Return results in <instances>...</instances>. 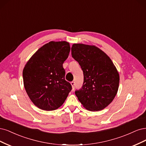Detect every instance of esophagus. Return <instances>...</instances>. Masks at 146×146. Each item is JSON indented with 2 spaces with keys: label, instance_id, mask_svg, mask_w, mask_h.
I'll return each instance as SVG.
<instances>
[{
  "label": "esophagus",
  "instance_id": "obj_1",
  "mask_svg": "<svg viewBox=\"0 0 146 146\" xmlns=\"http://www.w3.org/2000/svg\"><path fill=\"white\" fill-rule=\"evenodd\" d=\"M71 85L72 86V88H73V90H74V86H75V82L74 81L71 82Z\"/></svg>",
  "mask_w": 146,
  "mask_h": 146
}]
</instances>
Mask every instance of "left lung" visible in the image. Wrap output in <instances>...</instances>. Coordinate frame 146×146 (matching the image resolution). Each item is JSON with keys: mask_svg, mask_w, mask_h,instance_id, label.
I'll return each instance as SVG.
<instances>
[{"mask_svg": "<svg viewBox=\"0 0 146 146\" xmlns=\"http://www.w3.org/2000/svg\"><path fill=\"white\" fill-rule=\"evenodd\" d=\"M72 55L84 74L83 85L75 91L78 100L88 110L104 109L113 100L119 87V73L113 63L94 45L74 44Z\"/></svg>", "mask_w": 146, "mask_h": 146, "instance_id": "obj_1", "label": "left lung"}]
</instances>
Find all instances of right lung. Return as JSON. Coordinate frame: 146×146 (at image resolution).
<instances>
[{
  "instance_id": "add662e5",
  "label": "right lung",
  "mask_w": 146,
  "mask_h": 146,
  "mask_svg": "<svg viewBox=\"0 0 146 146\" xmlns=\"http://www.w3.org/2000/svg\"><path fill=\"white\" fill-rule=\"evenodd\" d=\"M70 51L68 42L51 41L31 56L23 70L24 87L31 101L39 109H58L72 90L65 79L64 61Z\"/></svg>"
}]
</instances>
